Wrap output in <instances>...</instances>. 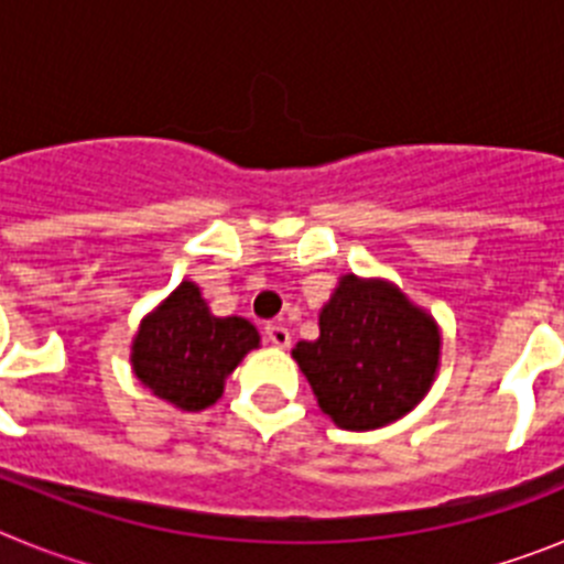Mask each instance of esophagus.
<instances>
[{"label": "esophagus", "instance_id": "obj_1", "mask_svg": "<svg viewBox=\"0 0 564 564\" xmlns=\"http://www.w3.org/2000/svg\"><path fill=\"white\" fill-rule=\"evenodd\" d=\"M265 338L268 344H273V347H291V330H288L285 325H268L265 327Z\"/></svg>", "mask_w": 564, "mask_h": 564}]
</instances>
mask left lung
Wrapping results in <instances>:
<instances>
[{
  "label": "left lung",
  "mask_w": 564,
  "mask_h": 564,
  "mask_svg": "<svg viewBox=\"0 0 564 564\" xmlns=\"http://www.w3.org/2000/svg\"><path fill=\"white\" fill-rule=\"evenodd\" d=\"M318 330L316 341L296 344L293 358L341 430L387 426L432 387L441 333L390 282L341 276Z\"/></svg>",
  "instance_id": "left-lung-1"
}]
</instances>
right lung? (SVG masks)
I'll list each match as a JSON object with an SVG mask.
<instances>
[{"mask_svg":"<svg viewBox=\"0 0 564 564\" xmlns=\"http://www.w3.org/2000/svg\"><path fill=\"white\" fill-rule=\"evenodd\" d=\"M257 344L251 322L212 316L200 288L183 282L143 318L132 344V367L158 398L200 412L223 395L226 376Z\"/></svg>","mask_w":564,"mask_h":564,"instance_id":"1","label":"right lung"}]
</instances>
